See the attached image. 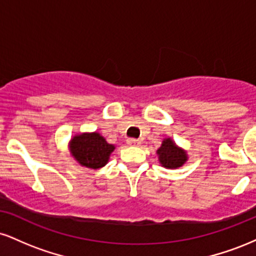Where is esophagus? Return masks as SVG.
<instances>
[{
	"mask_svg": "<svg viewBox=\"0 0 256 256\" xmlns=\"http://www.w3.org/2000/svg\"><path fill=\"white\" fill-rule=\"evenodd\" d=\"M128 144L131 146H140V142L138 140H134V138H130V140H128Z\"/></svg>",
	"mask_w": 256,
	"mask_h": 256,
	"instance_id": "1",
	"label": "esophagus"
}]
</instances>
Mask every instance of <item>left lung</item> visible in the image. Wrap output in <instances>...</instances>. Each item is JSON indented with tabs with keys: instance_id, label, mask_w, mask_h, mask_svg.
<instances>
[{
	"instance_id": "left-lung-1",
	"label": "left lung",
	"mask_w": 256,
	"mask_h": 256,
	"mask_svg": "<svg viewBox=\"0 0 256 256\" xmlns=\"http://www.w3.org/2000/svg\"><path fill=\"white\" fill-rule=\"evenodd\" d=\"M156 154L160 165L168 170L179 168L189 158L186 150L177 146V143L171 137L164 138L161 146L156 150Z\"/></svg>"
}]
</instances>
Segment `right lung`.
<instances>
[{"label": "right lung", "instance_id": "right-lung-1", "mask_svg": "<svg viewBox=\"0 0 256 256\" xmlns=\"http://www.w3.org/2000/svg\"><path fill=\"white\" fill-rule=\"evenodd\" d=\"M71 156L82 167L100 170L110 161L116 146L110 144L98 132H82L74 134L68 143Z\"/></svg>", "mask_w": 256, "mask_h": 256}]
</instances>
